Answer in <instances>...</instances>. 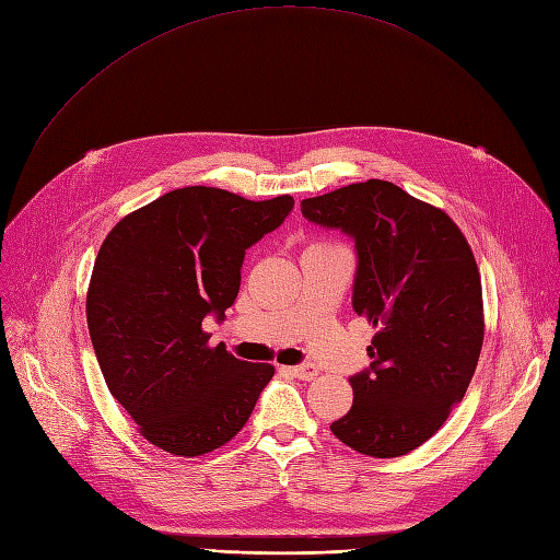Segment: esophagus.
I'll return each mask as SVG.
<instances>
[{
  "mask_svg": "<svg viewBox=\"0 0 560 560\" xmlns=\"http://www.w3.org/2000/svg\"><path fill=\"white\" fill-rule=\"evenodd\" d=\"M290 373H293L298 380L318 377V369H315L313 363H302V366H293V369H290Z\"/></svg>",
  "mask_w": 560,
  "mask_h": 560,
  "instance_id": "34e87169",
  "label": "esophagus"
}]
</instances>
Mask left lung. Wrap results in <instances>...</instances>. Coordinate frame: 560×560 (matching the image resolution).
<instances>
[{
	"mask_svg": "<svg viewBox=\"0 0 560 560\" xmlns=\"http://www.w3.org/2000/svg\"><path fill=\"white\" fill-rule=\"evenodd\" d=\"M308 222L354 240L352 306L377 329L354 402L331 432L371 457L419 448L465 398L482 348V288L451 217L388 180L302 201Z\"/></svg>",
	"mask_w": 560,
	"mask_h": 560,
	"instance_id": "obj_1",
	"label": "left lung"
}]
</instances>
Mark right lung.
Returning a JSON list of instances; mask_svg holds the SVG:
<instances>
[{"instance_id":"obj_1","label":"right lung","mask_w":560,"mask_h":560,"mask_svg":"<svg viewBox=\"0 0 560 560\" xmlns=\"http://www.w3.org/2000/svg\"><path fill=\"white\" fill-rule=\"evenodd\" d=\"M293 197L242 199L183 187L124 217L105 237L86 323L109 394L153 446L197 457L245 428L270 363L210 348L206 315L224 320L245 252L283 224Z\"/></svg>"}]
</instances>
